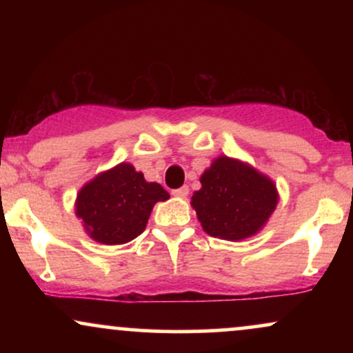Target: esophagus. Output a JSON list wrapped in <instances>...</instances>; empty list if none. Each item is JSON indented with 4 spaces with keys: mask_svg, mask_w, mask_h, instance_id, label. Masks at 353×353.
<instances>
[{
    "mask_svg": "<svg viewBox=\"0 0 353 353\" xmlns=\"http://www.w3.org/2000/svg\"><path fill=\"white\" fill-rule=\"evenodd\" d=\"M172 196L181 197V199H185V197L189 196V188L188 185H182V188H179V189H174Z\"/></svg>",
    "mask_w": 353,
    "mask_h": 353,
    "instance_id": "1",
    "label": "esophagus"
}]
</instances>
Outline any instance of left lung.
<instances>
[{"label": "left lung", "mask_w": 353, "mask_h": 353, "mask_svg": "<svg viewBox=\"0 0 353 353\" xmlns=\"http://www.w3.org/2000/svg\"><path fill=\"white\" fill-rule=\"evenodd\" d=\"M279 202L275 182L254 165L219 156L202 172L190 197L204 232L224 241L252 237L267 224Z\"/></svg>", "instance_id": "left-lung-1"}]
</instances>
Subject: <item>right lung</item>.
I'll return each instance as SVG.
<instances>
[{
  "label": "right lung",
  "instance_id": "add662e5",
  "mask_svg": "<svg viewBox=\"0 0 353 353\" xmlns=\"http://www.w3.org/2000/svg\"><path fill=\"white\" fill-rule=\"evenodd\" d=\"M168 199L163 185L145 181L131 163H119L79 189L74 209L92 241L121 245L143 234L156 202Z\"/></svg>",
  "mask_w": 353,
  "mask_h": 353
}]
</instances>
